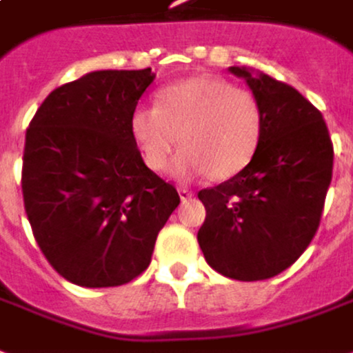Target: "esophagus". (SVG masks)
<instances>
[{"label": "esophagus", "mask_w": 353, "mask_h": 353, "mask_svg": "<svg viewBox=\"0 0 353 353\" xmlns=\"http://www.w3.org/2000/svg\"><path fill=\"white\" fill-rule=\"evenodd\" d=\"M179 195L182 201H188V199H192V197H194V192H192V190H188V188H180Z\"/></svg>", "instance_id": "34e87169"}]
</instances>
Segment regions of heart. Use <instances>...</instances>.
I'll return each mask as SVG.
<instances>
[{
	"mask_svg": "<svg viewBox=\"0 0 353 353\" xmlns=\"http://www.w3.org/2000/svg\"><path fill=\"white\" fill-rule=\"evenodd\" d=\"M131 133L145 163L165 171L173 152L180 180L231 179L250 163L263 133L258 95L216 77H195L159 92L158 105H139Z\"/></svg>",
	"mask_w": 353,
	"mask_h": 353,
	"instance_id": "b5f03b06",
	"label": "heart"
}]
</instances>
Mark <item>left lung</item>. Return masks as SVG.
Returning a JSON list of instances; mask_svg holds the SVG:
<instances>
[{
	"mask_svg": "<svg viewBox=\"0 0 353 353\" xmlns=\"http://www.w3.org/2000/svg\"><path fill=\"white\" fill-rule=\"evenodd\" d=\"M263 107V133L250 163L197 197L207 216L197 241L207 263L243 282L293 265L318 231L333 176V143L321 112L297 90L241 68Z\"/></svg>",
	"mask_w": 353,
	"mask_h": 353,
	"instance_id": "obj_1",
	"label": "left lung"
}]
</instances>
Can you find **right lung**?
<instances>
[{
    "instance_id": "add662e5",
    "label": "right lung",
    "mask_w": 353,
    "mask_h": 353,
    "mask_svg": "<svg viewBox=\"0 0 353 353\" xmlns=\"http://www.w3.org/2000/svg\"><path fill=\"white\" fill-rule=\"evenodd\" d=\"M152 69L94 71L41 103L26 130L22 195L54 271L82 288H114L148 269L179 207L171 182L145 165L131 114Z\"/></svg>"
}]
</instances>
